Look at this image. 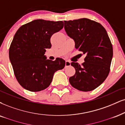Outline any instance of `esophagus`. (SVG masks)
<instances>
[{
	"label": "esophagus",
	"instance_id": "1",
	"mask_svg": "<svg viewBox=\"0 0 125 125\" xmlns=\"http://www.w3.org/2000/svg\"><path fill=\"white\" fill-rule=\"evenodd\" d=\"M70 65H71V62H70V61H65V68L68 67V66H70Z\"/></svg>",
	"mask_w": 125,
	"mask_h": 125
}]
</instances>
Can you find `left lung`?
Returning <instances> with one entry per match:
<instances>
[{
    "label": "left lung",
    "instance_id": "8db88e82",
    "mask_svg": "<svg viewBox=\"0 0 125 125\" xmlns=\"http://www.w3.org/2000/svg\"><path fill=\"white\" fill-rule=\"evenodd\" d=\"M64 28L75 48L86 55L81 65L71 63L75 73L69 79L70 84L83 92L94 90L110 73L113 48L107 32L100 23L85 18L65 21Z\"/></svg>",
    "mask_w": 125,
    "mask_h": 125
}]
</instances>
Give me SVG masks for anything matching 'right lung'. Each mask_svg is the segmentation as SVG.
I'll list each match as a JSON object with an SVG mask.
<instances>
[{
  "instance_id": "add662e5",
  "label": "right lung",
  "mask_w": 125,
  "mask_h": 125,
  "mask_svg": "<svg viewBox=\"0 0 125 125\" xmlns=\"http://www.w3.org/2000/svg\"><path fill=\"white\" fill-rule=\"evenodd\" d=\"M64 27L63 21L35 20L21 26L9 48V58L20 85L36 92L48 87L55 72L65 67L64 60H46L44 53L50 49V38Z\"/></svg>"
}]
</instances>
